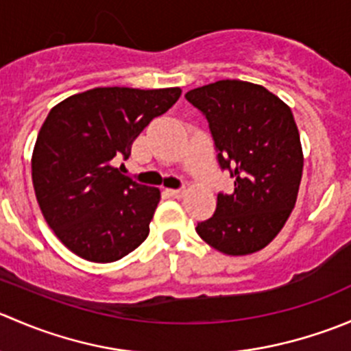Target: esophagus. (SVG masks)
<instances>
[{
    "mask_svg": "<svg viewBox=\"0 0 351 351\" xmlns=\"http://www.w3.org/2000/svg\"><path fill=\"white\" fill-rule=\"evenodd\" d=\"M166 192H168V195H169V197H173V198H182L183 195H185V190L168 189V190H166Z\"/></svg>",
    "mask_w": 351,
    "mask_h": 351,
    "instance_id": "1",
    "label": "esophagus"
}]
</instances>
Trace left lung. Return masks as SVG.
<instances>
[{"mask_svg": "<svg viewBox=\"0 0 351 351\" xmlns=\"http://www.w3.org/2000/svg\"><path fill=\"white\" fill-rule=\"evenodd\" d=\"M185 98L205 115L219 166L234 178V192L219 193L198 236L229 256L256 253L295 207L304 156L292 112L267 88L239 80L205 84Z\"/></svg>", "mask_w": 351, "mask_h": 351, "instance_id": "obj_1", "label": "left lung"}]
</instances>
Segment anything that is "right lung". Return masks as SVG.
<instances>
[{"instance_id":"1","label":"right lung","mask_w":351,"mask_h":351,"mask_svg":"<svg viewBox=\"0 0 351 351\" xmlns=\"http://www.w3.org/2000/svg\"><path fill=\"white\" fill-rule=\"evenodd\" d=\"M180 95V88H93L49 112L32 182L49 228L74 254L112 263L147 238L159 189L132 182L113 162L129 158L136 137Z\"/></svg>"}]
</instances>
